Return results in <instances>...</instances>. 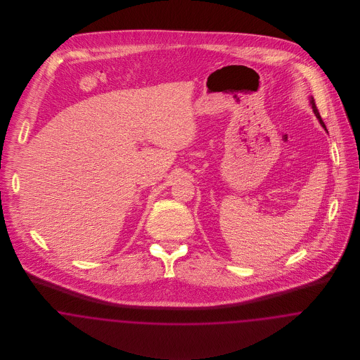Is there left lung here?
Segmentation results:
<instances>
[{
  "label": "left lung",
  "instance_id": "left-lung-1",
  "mask_svg": "<svg viewBox=\"0 0 360 360\" xmlns=\"http://www.w3.org/2000/svg\"><path fill=\"white\" fill-rule=\"evenodd\" d=\"M310 105H311V108H313V112H314V115H316V117L319 119V121H320V124L326 128V124H324V121H323V119H321V116H320V113H319V109H317V106H316V103H314V100L313 98H310Z\"/></svg>",
  "mask_w": 360,
  "mask_h": 360
}]
</instances>
